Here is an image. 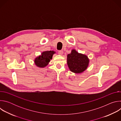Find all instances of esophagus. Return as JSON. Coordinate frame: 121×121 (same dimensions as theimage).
<instances>
[{"label": "esophagus", "mask_w": 121, "mask_h": 121, "mask_svg": "<svg viewBox=\"0 0 121 121\" xmlns=\"http://www.w3.org/2000/svg\"><path fill=\"white\" fill-rule=\"evenodd\" d=\"M58 53V54H59V55L62 56V55H63V51H59Z\"/></svg>", "instance_id": "34e87169"}]
</instances>
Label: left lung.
I'll return each mask as SVG.
<instances>
[{
	"mask_svg": "<svg viewBox=\"0 0 121 121\" xmlns=\"http://www.w3.org/2000/svg\"><path fill=\"white\" fill-rule=\"evenodd\" d=\"M90 59L84 54L79 53L75 49H72L70 54L67 56V64L69 70L75 73L80 74L87 69Z\"/></svg>",
	"mask_w": 121,
	"mask_h": 121,
	"instance_id": "left-lung-1",
	"label": "left lung"
}]
</instances>
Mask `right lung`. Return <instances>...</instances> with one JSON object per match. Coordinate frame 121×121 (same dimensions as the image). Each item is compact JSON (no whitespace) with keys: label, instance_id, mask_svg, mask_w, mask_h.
Here are the masks:
<instances>
[{"label":"right lung","instance_id":"1","mask_svg":"<svg viewBox=\"0 0 121 121\" xmlns=\"http://www.w3.org/2000/svg\"><path fill=\"white\" fill-rule=\"evenodd\" d=\"M56 53L54 51H46L42 53L41 55L34 59V64L38 67L43 68L46 66L52 59L53 55Z\"/></svg>","mask_w":121,"mask_h":121}]
</instances>
